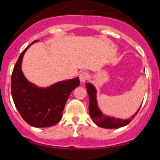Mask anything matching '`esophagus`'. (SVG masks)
Instances as JSON below:
<instances>
[{
    "instance_id": "esophagus-1",
    "label": "esophagus",
    "mask_w": 160,
    "mask_h": 160,
    "mask_svg": "<svg viewBox=\"0 0 160 160\" xmlns=\"http://www.w3.org/2000/svg\"><path fill=\"white\" fill-rule=\"evenodd\" d=\"M88 78L89 73H87V72H82V73L79 74V79H80L81 83H83V84H84V83L88 80Z\"/></svg>"
}]
</instances>
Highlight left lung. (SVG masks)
Listing matches in <instances>:
<instances>
[{"label":"left lung","instance_id":"1","mask_svg":"<svg viewBox=\"0 0 160 160\" xmlns=\"http://www.w3.org/2000/svg\"><path fill=\"white\" fill-rule=\"evenodd\" d=\"M86 87L87 88V93H88L89 98H90L89 111H90V117L96 125L102 128L117 129L121 127L128 125L132 121L133 118H135L141 107H140L138 109V111L133 114L131 118H128V119H122V118H116L114 117L108 116V115L103 114L102 111L98 107L97 102V90L94 85H92L91 83H87Z\"/></svg>","mask_w":160,"mask_h":160}]
</instances>
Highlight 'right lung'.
<instances>
[{"mask_svg": "<svg viewBox=\"0 0 160 160\" xmlns=\"http://www.w3.org/2000/svg\"><path fill=\"white\" fill-rule=\"evenodd\" d=\"M34 41L21 53L11 78V93L15 107L25 122L34 128H49L62 119L69 95L80 85L78 77L58 82L47 87L30 82L22 70L24 54Z\"/></svg>", "mask_w": 160, "mask_h": 160, "instance_id": "obj_1", "label": "right lung"}]
</instances>
